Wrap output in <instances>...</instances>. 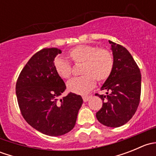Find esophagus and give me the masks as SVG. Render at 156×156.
<instances>
[{
	"label": "esophagus",
	"instance_id": "1",
	"mask_svg": "<svg viewBox=\"0 0 156 156\" xmlns=\"http://www.w3.org/2000/svg\"><path fill=\"white\" fill-rule=\"evenodd\" d=\"M84 102H87L90 99V96H83L82 97Z\"/></svg>",
	"mask_w": 156,
	"mask_h": 156
}]
</instances>
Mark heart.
I'll return each instance as SVG.
<instances>
[{
	"label": "heart",
	"mask_w": 156,
	"mask_h": 156,
	"mask_svg": "<svg viewBox=\"0 0 156 156\" xmlns=\"http://www.w3.org/2000/svg\"><path fill=\"white\" fill-rule=\"evenodd\" d=\"M67 56L73 63L81 64L80 74L82 75L70 80L67 84L69 90L75 94H87L95 86V79L99 82L105 81L114 68V57L107 49L81 44L71 49ZM53 66L60 78L63 79L70 78L72 66L68 62L61 58H56Z\"/></svg>",
	"instance_id": "1"
}]
</instances>
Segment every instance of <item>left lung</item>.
<instances>
[{"label":"left lung","instance_id":"obj_1","mask_svg":"<svg viewBox=\"0 0 156 156\" xmlns=\"http://www.w3.org/2000/svg\"><path fill=\"white\" fill-rule=\"evenodd\" d=\"M114 57V68L101 90L107 95L96 94L103 100V106L96 114L103 125L118 127L126 124L133 116L140 100L141 74L128 50L108 41Z\"/></svg>","mask_w":156,"mask_h":156}]
</instances>
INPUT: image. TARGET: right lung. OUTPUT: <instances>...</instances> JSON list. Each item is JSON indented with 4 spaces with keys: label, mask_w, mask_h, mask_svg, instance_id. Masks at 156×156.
<instances>
[{
    "label": "right lung",
    "mask_w": 156,
    "mask_h": 156,
    "mask_svg": "<svg viewBox=\"0 0 156 156\" xmlns=\"http://www.w3.org/2000/svg\"><path fill=\"white\" fill-rule=\"evenodd\" d=\"M58 48H44L33 55L20 72L16 94L22 115L29 125L44 134L63 135L75 127L83 103L80 95L69 93L53 66Z\"/></svg>",
    "instance_id": "obj_1"
}]
</instances>
